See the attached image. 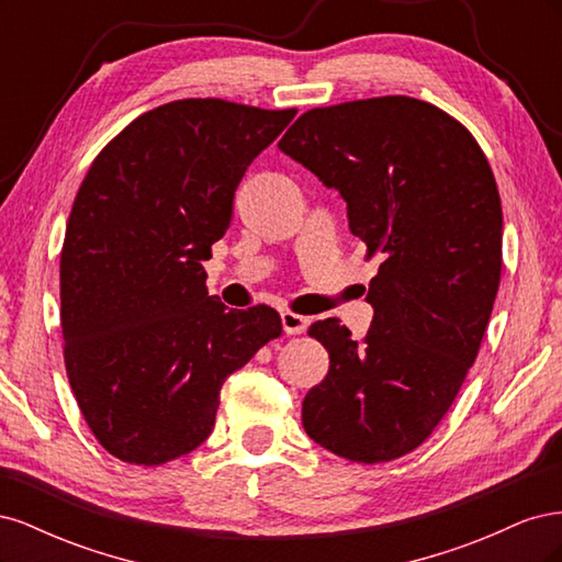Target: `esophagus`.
<instances>
[{
  "instance_id": "34e87169",
  "label": "esophagus",
  "mask_w": 562,
  "mask_h": 562,
  "mask_svg": "<svg viewBox=\"0 0 562 562\" xmlns=\"http://www.w3.org/2000/svg\"><path fill=\"white\" fill-rule=\"evenodd\" d=\"M281 323H283V330H285L288 335H300V333L307 330L310 318H307V316H300V314H295V312H283V314H281Z\"/></svg>"
}]
</instances>
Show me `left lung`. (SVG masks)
<instances>
[{
  "label": "left lung",
  "instance_id": "8db88e82",
  "mask_svg": "<svg viewBox=\"0 0 562 562\" xmlns=\"http://www.w3.org/2000/svg\"><path fill=\"white\" fill-rule=\"evenodd\" d=\"M347 201L349 229L382 265L356 342L312 323L330 368L302 401L304 431L351 462L419 448L479 356L502 277V201L473 135L407 95L304 112L279 143Z\"/></svg>",
  "mask_w": 562,
  "mask_h": 562
}]
</instances>
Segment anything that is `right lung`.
Here are the masks:
<instances>
[{
  "mask_svg": "<svg viewBox=\"0 0 562 562\" xmlns=\"http://www.w3.org/2000/svg\"><path fill=\"white\" fill-rule=\"evenodd\" d=\"M297 110L220 98L140 114L100 151L60 252L65 368L110 454L157 467L199 448L220 389L281 335L277 310H227L203 260L229 229L246 168Z\"/></svg>",
  "mask_w": 562,
  "mask_h": 562,
  "instance_id": "1",
  "label": "right lung"
}]
</instances>
